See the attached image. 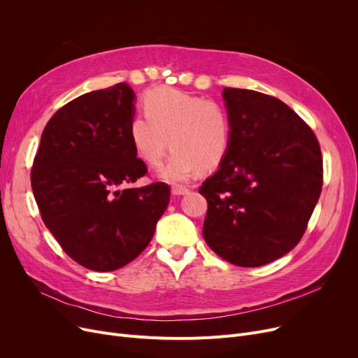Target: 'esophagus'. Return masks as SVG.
Segmentation results:
<instances>
[{
	"instance_id": "1",
	"label": "esophagus",
	"mask_w": 358,
	"mask_h": 358,
	"mask_svg": "<svg viewBox=\"0 0 358 358\" xmlns=\"http://www.w3.org/2000/svg\"><path fill=\"white\" fill-rule=\"evenodd\" d=\"M189 192H190V190L187 189V187H184V185H174L173 189H171V193H173L174 196H184V194H187Z\"/></svg>"
}]
</instances>
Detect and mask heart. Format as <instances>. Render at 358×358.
Listing matches in <instances>:
<instances>
[{"label": "heart", "mask_w": 358, "mask_h": 358, "mask_svg": "<svg viewBox=\"0 0 358 358\" xmlns=\"http://www.w3.org/2000/svg\"><path fill=\"white\" fill-rule=\"evenodd\" d=\"M145 115L131 116L127 136L136 157L158 168L173 148L161 176L166 181H187L199 169L212 171L227 158L232 143L228 108L173 88H154L143 97Z\"/></svg>", "instance_id": "heart-1"}]
</instances>
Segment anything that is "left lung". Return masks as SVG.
Masks as SVG:
<instances>
[{
    "instance_id": "obj_1",
    "label": "left lung",
    "mask_w": 358,
    "mask_h": 358,
    "mask_svg": "<svg viewBox=\"0 0 358 358\" xmlns=\"http://www.w3.org/2000/svg\"><path fill=\"white\" fill-rule=\"evenodd\" d=\"M222 96L232 143L199 189L208 200L203 238L231 264L259 267L302 239L322 190L321 146L281 100L229 87Z\"/></svg>"
}]
</instances>
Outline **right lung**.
<instances>
[{"label": "right lung", "mask_w": 358, "mask_h": 358, "mask_svg": "<svg viewBox=\"0 0 358 358\" xmlns=\"http://www.w3.org/2000/svg\"><path fill=\"white\" fill-rule=\"evenodd\" d=\"M134 101L124 83L69 101L43 129L31 166L46 228L75 262L92 271L134 261L169 203L165 182L127 187L148 173L127 136Z\"/></svg>", "instance_id": "add662e5"}]
</instances>
